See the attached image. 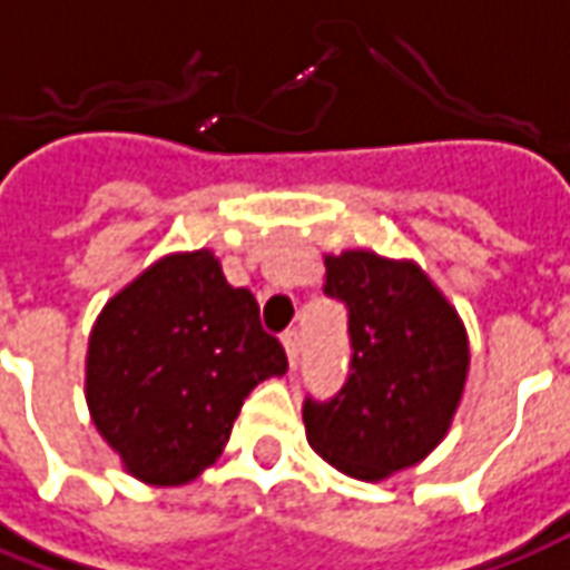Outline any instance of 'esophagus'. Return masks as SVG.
Wrapping results in <instances>:
<instances>
[{
	"mask_svg": "<svg viewBox=\"0 0 570 570\" xmlns=\"http://www.w3.org/2000/svg\"><path fill=\"white\" fill-rule=\"evenodd\" d=\"M284 348H286V361H289V367H296V357H298V330H286L284 333Z\"/></svg>",
	"mask_w": 570,
	"mask_h": 570,
	"instance_id": "esophagus-1",
	"label": "esophagus"
}]
</instances>
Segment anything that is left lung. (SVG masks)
I'll return each instance as SVG.
<instances>
[{
  "instance_id": "8db88e82",
  "label": "left lung",
  "mask_w": 570,
  "mask_h": 570,
  "mask_svg": "<svg viewBox=\"0 0 570 570\" xmlns=\"http://www.w3.org/2000/svg\"><path fill=\"white\" fill-rule=\"evenodd\" d=\"M324 265V293L348 308L352 364L330 401L305 397V435L345 475L382 481L448 435L469 373L465 326L413 262L345 249Z\"/></svg>"
}]
</instances>
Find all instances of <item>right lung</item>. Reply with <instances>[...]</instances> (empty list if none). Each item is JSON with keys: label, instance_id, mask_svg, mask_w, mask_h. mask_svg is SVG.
<instances>
[{"label": "right lung", "instance_id": "add662e5", "mask_svg": "<svg viewBox=\"0 0 570 570\" xmlns=\"http://www.w3.org/2000/svg\"><path fill=\"white\" fill-rule=\"evenodd\" d=\"M284 373L253 293L197 249L160 258L107 302L89 336L86 401L129 475L175 488L216 463L244 397Z\"/></svg>", "mask_w": 570, "mask_h": 570}]
</instances>
